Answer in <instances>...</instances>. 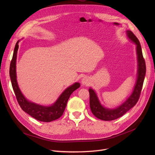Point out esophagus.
Listing matches in <instances>:
<instances>
[{"label":"esophagus","instance_id":"obj_1","mask_svg":"<svg viewBox=\"0 0 155 155\" xmlns=\"http://www.w3.org/2000/svg\"><path fill=\"white\" fill-rule=\"evenodd\" d=\"M81 83H82L83 85H88L90 84V79H89L88 77H84V78H82Z\"/></svg>","mask_w":155,"mask_h":155}]
</instances>
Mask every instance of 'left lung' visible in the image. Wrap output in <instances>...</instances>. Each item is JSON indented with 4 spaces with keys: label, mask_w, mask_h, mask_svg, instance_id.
<instances>
[{
    "label": "left lung",
    "mask_w": 155,
    "mask_h": 155,
    "mask_svg": "<svg viewBox=\"0 0 155 155\" xmlns=\"http://www.w3.org/2000/svg\"><path fill=\"white\" fill-rule=\"evenodd\" d=\"M127 38L136 45V54L137 60V72L136 84L133 92L128 98L118 107L114 109L105 107L99 99L95 91L91 87L89 88L90 94V107L93 114L99 119L103 120H112L123 116L129 110L133 108L139 100L141 89L143 87L146 74V64L143 58L141 46L139 40L131 31H126Z\"/></svg>",
    "instance_id": "8db88e82"
}]
</instances>
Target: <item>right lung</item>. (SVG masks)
Listing matches in <instances>:
<instances>
[{"instance_id":"1","label":"right lung","mask_w":155,"mask_h":155,"mask_svg":"<svg viewBox=\"0 0 155 155\" xmlns=\"http://www.w3.org/2000/svg\"><path fill=\"white\" fill-rule=\"evenodd\" d=\"M19 41L20 40L18 41L14 48L12 59L10 64L9 75L13 90L20 107L31 117L39 121L48 123L58 119L63 115L71 94L80 87V84L78 82H75L67 87L61 94L58 99L52 105L48 106L28 101L20 90L16 76V60Z\"/></svg>"}]
</instances>
